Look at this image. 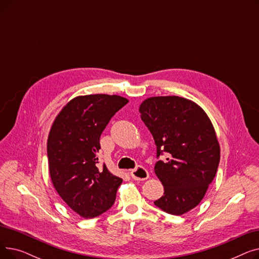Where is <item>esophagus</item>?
Instances as JSON below:
<instances>
[{"label": "esophagus", "instance_id": "1", "mask_svg": "<svg viewBox=\"0 0 259 259\" xmlns=\"http://www.w3.org/2000/svg\"><path fill=\"white\" fill-rule=\"evenodd\" d=\"M130 174L132 176V179L135 180V181H145V180H147L149 178L148 171L144 167H142V166L138 167L137 169L132 170L130 172Z\"/></svg>", "mask_w": 259, "mask_h": 259}]
</instances>
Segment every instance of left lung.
<instances>
[{
    "label": "left lung",
    "mask_w": 259,
    "mask_h": 259,
    "mask_svg": "<svg viewBox=\"0 0 259 259\" xmlns=\"http://www.w3.org/2000/svg\"><path fill=\"white\" fill-rule=\"evenodd\" d=\"M142 120L151 132L158 160L154 171L164 195L154 205L172 215L195 208L215 178L221 148L210 118L194 102L180 97H153L140 106Z\"/></svg>",
    "instance_id": "obj_1"
}]
</instances>
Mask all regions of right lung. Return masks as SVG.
<instances>
[{
    "mask_svg": "<svg viewBox=\"0 0 259 259\" xmlns=\"http://www.w3.org/2000/svg\"><path fill=\"white\" fill-rule=\"evenodd\" d=\"M129 101L119 95L89 94L76 97L58 114L47 141L51 182L62 199L84 219L110 209L122 180L97 153L101 134L109 120Z\"/></svg>",
    "mask_w": 259,
    "mask_h": 259,
    "instance_id": "obj_1",
    "label": "right lung"
}]
</instances>
